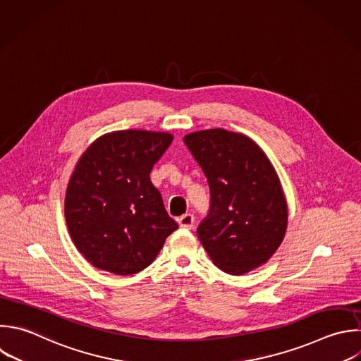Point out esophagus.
<instances>
[{
	"instance_id": "1",
	"label": "esophagus",
	"mask_w": 361,
	"mask_h": 361,
	"mask_svg": "<svg viewBox=\"0 0 361 361\" xmlns=\"http://www.w3.org/2000/svg\"><path fill=\"white\" fill-rule=\"evenodd\" d=\"M178 224L182 228H189L190 230L193 227V224H195V216L190 214V213H186V214H183V216H180L178 219Z\"/></svg>"
}]
</instances>
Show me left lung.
<instances>
[{
	"label": "left lung",
	"instance_id": "1",
	"mask_svg": "<svg viewBox=\"0 0 361 361\" xmlns=\"http://www.w3.org/2000/svg\"><path fill=\"white\" fill-rule=\"evenodd\" d=\"M207 178L210 209L197 237L213 264L243 275L265 264L281 245L288 206L278 175L248 137L223 128L185 135Z\"/></svg>",
	"mask_w": 361,
	"mask_h": 361
}]
</instances>
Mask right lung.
<instances>
[{
	"mask_svg": "<svg viewBox=\"0 0 361 361\" xmlns=\"http://www.w3.org/2000/svg\"><path fill=\"white\" fill-rule=\"evenodd\" d=\"M172 141L168 133L114 131L80 157L66 189L65 217L75 245L96 268L137 274L178 228L149 179Z\"/></svg>",
	"mask_w": 361,
	"mask_h": 361,
	"instance_id": "add662e5",
	"label": "right lung"
}]
</instances>
